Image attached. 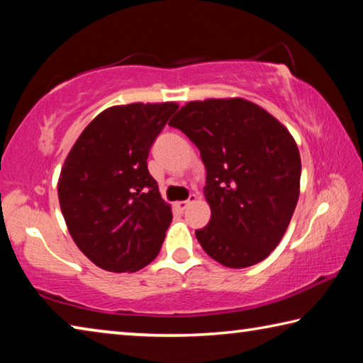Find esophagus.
Here are the masks:
<instances>
[{
	"label": "esophagus",
	"mask_w": 363,
	"mask_h": 363,
	"mask_svg": "<svg viewBox=\"0 0 363 363\" xmlns=\"http://www.w3.org/2000/svg\"><path fill=\"white\" fill-rule=\"evenodd\" d=\"M196 200H199V196H196L195 194H192V195H190L189 196V199L187 200H184V201H177V203H176V206H177V210H181V211H184V210H186V208L190 205V203H194V201H196Z\"/></svg>",
	"instance_id": "1"
}]
</instances>
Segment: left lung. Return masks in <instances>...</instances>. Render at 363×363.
I'll return each mask as SVG.
<instances>
[{
	"label": "left lung",
	"instance_id": "8db88e82",
	"mask_svg": "<svg viewBox=\"0 0 363 363\" xmlns=\"http://www.w3.org/2000/svg\"><path fill=\"white\" fill-rule=\"evenodd\" d=\"M169 125L199 147L206 168L211 219L195 230L205 253L232 269L266 259L299 199L301 157L290 131L242 97L187 102Z\"/></svg>",
	"mask_w": 363,
	"mask_h": 363
}]
</instances>
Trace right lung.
<instances>
[{"label": "right lung", "instance_id": "right-lung-1", "mask_svg": "<svg viewBox=\"0 0 363 363\" xmlns=\"http://www.w3.org/2000/svg\"><path fill=\"white\" fill-rule=\"evenodd\" d=\"M176 102L113 106L84 128L60 169L57 194L82 253L108 272L155 259L173 213L147 169L153 140Z\"/></svg>", "mask_w": 363, "mask_h": 363}]
</instances>
